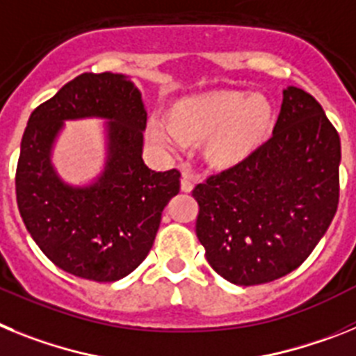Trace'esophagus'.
Here are the masks:
<instances>
[{
  "instance_id": "obj_1",
  "label": "esophagus",
  "mask_w": 356,
  "mask_h": 356,
  "mask_svg": "<svg viewBox=\"0 0 356 356\" xmlns=\"http://www.w3.org/2000/svg\"><path fill=\"white\" fill-rule=\"evenodd\" d=\"M193 182H195V179H193V175L190 174V172H184V174H182V179H181V190L182 191H191L193 190Z\"/></svg>"
}]
</instances>
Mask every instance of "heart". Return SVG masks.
<instances>
[{"label":"heart","mask_w":356,"mask_h":356,"mask_svg":"<svg viewBox=\"0 0 356 356\" xmlns=\"http://www.w3.org/2000/svg\"><path fill=\"white\" fill-rule=\"evenodd\" d=\"M270 129V105L264 97L240 91L190 98L168 120L152 114L148 138L166 152H179L184 141L206 142V157L215 165H231L265 140Z\"/></svg>","instance_id":"b5f03b06"}]
</instances>
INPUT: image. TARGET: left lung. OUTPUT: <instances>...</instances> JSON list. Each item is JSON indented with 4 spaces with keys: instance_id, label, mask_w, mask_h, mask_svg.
<instances>
[{
    "instance_id": "8db88e82",
    "label": "left lung",
    "mask_w": 356,
    "mask_h": 356,
    "mask_svg": "<svg viewBox=\"0 0 356 356\" xmlns=\"http://www.w3.org/2000/svg\"><path fill=\"white\" fill-rule=\"evenodd\" d=\"M339 165L341 138L319 102L286 88L270 138L193 190L213 270L242 286L296 270L335 216Z\"/></svg>"
}]
</instances>
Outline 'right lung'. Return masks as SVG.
Instances as JSON below:
<instances>
[{
    "label": "right lung",
    "instance_id": "right-lung-1",
    "mask_svg": "<svg viewBox=\"0 0 356 356\" xmlns=\"http://www.w3.org/2000/svg\"><path fill=\"white\" fill-rule=\"evenodd\" d=\"M106 120L108 157L86 187L58 177L51 150L67 119ZM147 111L140 89L120 73H82L30 114L21 140L15 195L35 243L58 268L111 283L147 258L161 213L179 193V170L145 165Z\"/></svg>",
    "mask_w": 356,
    "mask_h": 356
}]
</instances>
